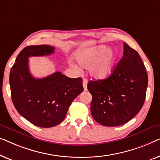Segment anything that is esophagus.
<instances>
[{
	"mask_svg": "<svg viewBox=\"0 0 160 160\" xmlns=\"http://www.w3.org/2000/svg\"><path fill=\"white\" fill-rule=\"evenodd\" d=\"M87 83H88L87 79L84 78V79H83V80H82V85H83V88H84L85 91H87Z\"/></svg>",
	"mask_w": 160,
	"mask_h": 160,
	"instance_id": "obj_1",
	"label": "esophagus"
}]
</instances>
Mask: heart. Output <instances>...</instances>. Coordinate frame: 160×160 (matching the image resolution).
<instances>
[{
	"mask_svg": "<svg viewBox=\"0 0 160 160\" xmlns=\"http://www.w3.org/2000/svg\"><path fill=\"white\" fill-rule=\"evenodd\" d=\"M75 57L81 67L90 68L91 76L97 80L106 79L110 76L117 58L114 51L103 45L78 51Z\"/></svg>",
	"mask_w": 160,
	"mask_h": 160,
	"instance_id": "1",
	"label": "heart"
}]
</instances>
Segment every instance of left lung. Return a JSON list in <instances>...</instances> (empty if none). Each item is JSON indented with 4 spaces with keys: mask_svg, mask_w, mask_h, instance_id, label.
Segmentation results:
<instances>
[{
    "mask_svg": "<svg viewBox=\"0 0 160 160\" xmlns=\"http://www.w3.org/2000/svg\"><path fill=\"white\" fill-rule=\"evenodd\" d=\"M123 57L104 80H91V112L99 124L109 127L128 122L138 113L145 101L148 75L138 52L124 42Z\"/></svg>",
    "mask_w": 160,
    "mask_h": 160,
    "instance_id": "1",
    "label": "left lung"
}]
</instances>
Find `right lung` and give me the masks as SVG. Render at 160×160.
<instances>
[{
  "label": "right lung",
  "mask_w": 160,
  "mask_h": 160,
  "mask_svg": "<svg viewBox=\"0 0 160 160\" xmlns=\"http://www.w3.org/2000/svg\"><path fill=\"white\" fill-rule=\"evenodd\" d=\"M54 47L47 45L24 48L10 72L11 95L17 112L32 124L51 128L64 120L73 100L83 91L82 79L56 72L41 79L32 77L29 57L51 55Z\"/></svg>",
  "instance_id": "obj_1"
}]
</instances>
